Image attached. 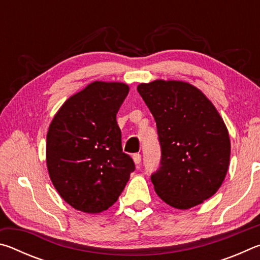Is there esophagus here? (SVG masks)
<instances>
[{
    "label": "esophagus",
    "mask_w": 260,
    "mask_h": 260,
    "mask_svg": "<svg viewBox=\"0 0 260 260\" xmlns=\"http://www.w3.org/2000/svg\"><path fill=\"white\" fill-rule=\"evenodd\" d=\"M133 159H134L136 165H140V162H141V159H142V157H141L140 153H134V155H133Z\"/></svg>",
    "instance_id": "obj_1"
}]
</instances>
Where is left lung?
Wrapping results in <instances>:
<instances>
[{
    "mask_svg": "<svg viewBox=\"0 0 260 260\" xmlns=\"http://www.w3.org/2000/svg\"><path fill=\"white\" fill-rule=\"evenodd\" d=\"M138 91L155 118L159 167L151 174L157 195L187 210L210 199L225 179L231 142L214 105L182 81L141 83Z\"/></svg>",
    "mask_w": 260,
    "mask_h": 260,
    "instance_id": "8db88e82",
    "label": "left lung"
}]
</instances>
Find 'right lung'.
Wrapping results in <instances>:
<instances>
[{
    "label": "right lung",
    "instance_id": "obj_1",
    "mask_svg": "<svg viewBox=\"0 0 260 260\" xmlns=\"http://www.w3.org/2000/svg\"><path fill=\"white\" fill-rule=\"evenodd\" d=\"M128 91L125 83L95 81L70 98L49 126L50 179L61 199L82 212L112 206L135 170L116 118Z\"/></svg>",
    "mask_w": 260,
    "mask_h": 260
}]
</instances>
